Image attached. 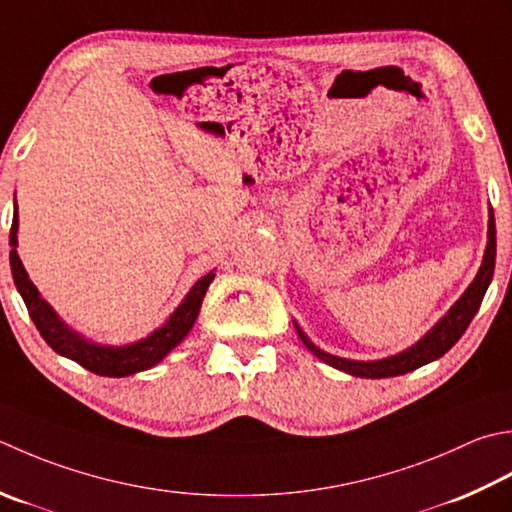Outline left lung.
Listing matches in <instances>:
<instances>
[{"instance_id": "1", "label": "left lung", "mask_w": 512, "mask_h": 512, "mask_svg": "<svg viewBox=\"0 0 512 512\" xmlns=\"http://www.w3.org/2000/svg\"><path fill=\"white\" fill-rule=\"evenodd\" d=\"M495 255H497V237H495V215L493 208H488V244L484 250V259L482 266H479L477 275L470 286L464 290V295L457 299V302L450 306L448 313L439 319V322L428 330V333L415 342L410 348L402 350V353L390 355L384 359H373V362H362V359H346V357H337L330 355L326 350L315 346L310 342L308 335L299 328L297 322L295 330L299 339H302L304 346L313 353L317 359H322L324 364L333 366L337 370H344V373L353 375V377H366V379H384V377H397V375H406L410 370H415L419 366H426L430 362H435L442 355H446L450 348H453L459 337L466 333L468 324L473 322V317L477 315L479 306H482V299L486 295V290L490 286V279H493L495 273Z\"/></svg>"}]
</instances>
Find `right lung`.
Here are the masks:
<instances>
[{
    "label": "right lung",
    "mask_w": 512,
    "mask_h": 512,
    "mask_svg": "<svg viewBox=\"0 0 512 512\" xmlns=\"http://www.w3.org/2000/svg\"><path fill=\"white\" fill-rule=\"evenodd\" d=\"M17 228H19V215L17 204L13 210V226H10V270H13V279L17 286V293L22 295L24 304L28 308V315L33 319L39 335L44 337V342L55 350L57 355L73 359L79 366L102 377H128L142 370L153 368L155 364L173 350L177 344L184 342V337L190 333L195 319L202 308L204 295L208 286L213 284L215 270H210L208 275L197 279L193 288L188 290L186 297L182 299L166 322L153 330L148 337L139 339L133 344L124 346H108L97 344L93 339H86L79 335L77 330L70 328L62 317L55 313V308L50 306L46 299L39 295L37 286L30 282L22 259L17 255Z\"/></svg>",
    "instance_id": "1"
}]
</instances>
